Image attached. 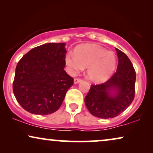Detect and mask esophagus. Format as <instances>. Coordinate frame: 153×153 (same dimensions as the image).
<instances>
[{"label": "esophagus", "instance_id": "34e87169", "mask_svg": "<svg viewBox=\"0 0 153 153\" xmlns=\"http://www.w3.org/2000/svg\"><path fill=\"white\" fill-rule=\"evenodd\" d=\"M81 81H82V79H78V78H75L74 79V83H75V84H76V83H79V82H81Z\"/></svg>", "mask_w": 153, "mask_h": 153}]
</instances>
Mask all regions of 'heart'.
Returning a JSON list of instances; mask_svg holds the SVG:
<instances>
[{
    "mask_svg": "<svg viewBox=\"0 0 153 153\" xmlns=\"http://www.w3.org/2000/svg\"><path fill=\"white\" fill-rule=\"evenodd\" d=\"M65 62L70 74L75 75L87 67L88 78L100 83L111 76L116 68V58L114 52L100 46L83 45L76 47L74 53H67Z\"/></svg>",
    "mask_w": 153,
    "mask_h": 153,
    "instance_id": "obj_1",
    "label": "heart"
}]
</instances>
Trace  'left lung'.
I'll use <instances>...</instances> for the list:
<instances>
[{"mask_svg": "<svg viewBox=\"0 0 153 153\" xmlns=\"http://www.w3.org/2000/svg\"><path fill=\"white\" fill-rule=\"evenodd\" d=\"M116 50L118 58L116 72L106 82L91 85L85 97L89 112L97 118L107 119L118 116L134 98L135 70L126 54L118 49Z\"/></svg>", "mask_w": 153, "mask_h": 153, "instance_id": "8db88e82", "label": "left lung"}]
</instances>
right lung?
<instances>
[{
  "mask_svg": "<svg viewBox=\"0 0 153 153\" xmlns=\"http://www.w3.org/2000/svg\"><path fill=\"white\" fill-rule=\"evenodd\" d=\"M65 43H47L33 48L16 67L14 95L27 111L48 115L56 111L74 83L64 70Z\"/></svg>",
  "mask_w": 153,
  "mask_h": 153,
  "instance_id": "add662e5",
  "label": "right lung"
}]
</instances>
